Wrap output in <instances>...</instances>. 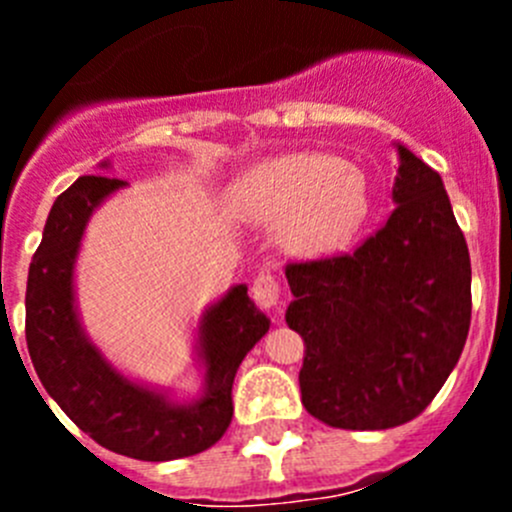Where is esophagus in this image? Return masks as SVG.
<instances>
[{
  "label": "esophagus",
  "mask_w": 512,
  "mask_h": 512,
  "mask_svg": "<svg viewBox=\"0 0 512 512\" xmlns=\"http://www.w3.org/2000/svg\"><path fill=\"white\" fill-rule=\"evenodd\" d=\"M251 297L256 300V305L266 307V310H274L279 305V297H282L279 279L274 274H269V271H261L251 284Z\"/></svg>",
  "instance_id": "1"
}]
</instances>
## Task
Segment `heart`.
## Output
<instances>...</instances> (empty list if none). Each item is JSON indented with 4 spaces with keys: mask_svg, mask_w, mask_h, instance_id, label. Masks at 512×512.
<instances>
[{
    "mask_svg": "<svg viewBox=\"0 0 512 512\" xmlns=\"http://www.w3.org/2000/svg\"><path fill=\"white\" fill-rule=\"evenodd\" d=\"M228 197L243 220L277 223L279 246L300 259L346 248L372 207L364 171L318 151L261 161L235 179Z\"/></svg>",
    "mask_w": 512,
    "mask_h": 512,
    "instance_id": "heart-1",
    "label": "heart"
}]
</instances>
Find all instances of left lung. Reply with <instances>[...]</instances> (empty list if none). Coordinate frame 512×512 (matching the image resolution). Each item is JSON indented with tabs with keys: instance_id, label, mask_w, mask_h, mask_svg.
I'll list each match as a JSON object with an SVG mask.
<instances>
[{
	"instance_id": "1",
	"label": "left lung",
	"mask_w": 512,
	"mask_h": 512,
	"mask_svg": "<svg viewBox=\"0 0 512 512\" xmlns=\"http://www.w3.org/2000/svg\"><path fill=\"white\" fill-rule=\"evenodd\" d=\"M395 210L354 253L287 264L302 405L346 431L418 418L467 343L472 264L441 176L397 143Z\"/></svg>"
}]
</instances>
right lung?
Returning a JSON list of instances; mask_svg holds the SVG:
<instances>
[{
	"label": "right lung",
	"instance_id": "1",
	"mask_svg": "<svg viewBox=\"0 0 512 512\" xmlns=\"http://www.w3.org/2000/svg\"><path fill=\"white\" fill-rule=\"evenodd\" d=\"M122 187L128 182L79 176L53 202L27 271V351L45 392L99 446L140 461L182 459L210 449L228 431L235 372L264 338L269 318L256 310L246 284H235L202 312L197 356L205 364V390L194 402H176L117 372L81 328L74 266L92 212Z\"/></svg>",
	"mask_w": 512,
	"mask_h": 512
}]
</instances>
